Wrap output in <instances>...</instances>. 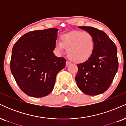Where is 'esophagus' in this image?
I'll return each mask as SVG.
<instances>
[{"instance_id":"34e87169","label":"esophagus","mask_w":126,"mask_h":126,"mask_svg":"<svg viewBox=\"0 0 126 126\" xmlns=\"http://www.w3.org/2000/svg\"><path fill=\"white\" fill-rule=\"evenodd\" d=\"M70 64H71V63H70V62L67 61V62H66V66H69Z\"/></svg>"}]
</instances>
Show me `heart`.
<instances>
[{"label": "heart", "instance_id": "obj_1", "mask_svg": "<svg viewBox=\"0 0 126 126\" xmlns=\"http://www.w3.org/2000/svg\"><path fill=\"white\" fill-rule=\"evenodd\" d=\"M60 39L61 41L57 40L55 42V50L60 53L65 49L68 58L75 63L86 62L94 51V39L88 32H70L62 35Z\"/></svg>", "mask_w": 126, "mask_h": 126}]
</instances>
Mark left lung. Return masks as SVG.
<instances>
[{"label": "left lung", "instance_id": "8db88e82", "mask_svg": "<svg viewBox=\"0 0 126 126\" xmlns=\"http://www.w3.org/2000/svg\"><path fill=\"white\" fill-rule=\"evenodd\" d=\"M79 28L92 35L95 48L90 58L78 64L75 80L85 94H101L110 87L118 70L117 49L104 32L91 27Z\"/></svg>", "mask_w": 126, "mask_h": 126}]
</instances>
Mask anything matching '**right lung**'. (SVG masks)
I'll return each mask as SVG.
<instances>
[{
	"label": "right lung",
	"mask_w": 126,
	"mask_h": 126,
	"mask_svg": "<svg viewBox=\"0 0 126 126\" xmlns=\"http://www.w3.org/2000/svg\"><path fill=\"white\" fill-rule=\"evenodd\" d=\"M58 29L26 33L13 47L10 67L19 87L28 96L40 98L53 91L56 75L66 66L53 50Z\"/></svg>",
	"instance_id": "add662e5"
}]
</instances>
